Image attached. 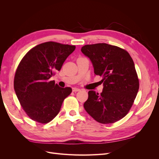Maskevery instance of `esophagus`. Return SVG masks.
<instances>
[{
    "label": "esophagus",
    "instance_id": "esophagus-1",
    "mask_svg": "<svg viewBox=\"0 0 159 159\" xmlns=\"http://www.w3.org/2000/svg\"><path fill=\"white\" fill-rule=\"evenodd\" d=\"M72 91H73L74 92H77V91H80V89L76 88H72Z\"/></svg>",
    "mask_w": 159,
    "mask_h": 159
}]
</instances>
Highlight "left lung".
<instances>
[{
    "instance_id": "8db88e82",
    "label": "left lung",
    "mask_w": 159,
    "mask_h": 159,
    "mask_svg": "<svg viewBox=\"0 0 159 159\" xmlns=\"http://www.w3.org/2000/svg\"><path fill=\"white\" fill-rule=\"evenodd\" d=\"M81 51L92 63L95 75L102 77L103 85L100 94L89 91L84 109L103 124L121 119L131 109L139 88L131 56L126 50L105 43L85 45Z\"/></svg>"
}]
</instances>
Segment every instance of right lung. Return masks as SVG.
<instances>
[{
	"label": "right lung",
	"instance_id": "obj_1",
	"mask_svg": "<svg viewBox=\"0 0 159 159\" xmlns=\"http://www.w3.org/2000/svg\"><path fill=\"white\" fill-rule=\"evenodd\" d=\"M75 49V46L44 42L28 51L19 64L14 76V91L23 109L34 121H51L71 93V88H60L50 79L61 70Z\"/></svg>",
	"mask_w": 159,
	"mask_h": 159
}]
</instances>
